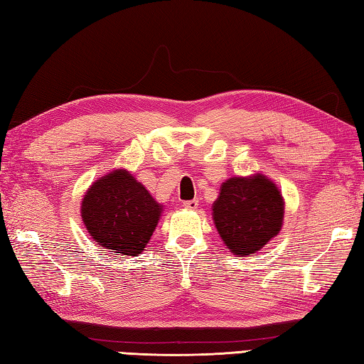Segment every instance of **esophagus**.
I'll return each mask as SVG.
<instances>
[{"label":"esophagus","instance_id":"1","mask_svg":"<svg viewBox=\"0 0 364 364\" xmlns=\"http://www.w3.org/2000/svg\"><path fill=\"white\" fill-rule=\"evenodd\" d=\"M183 206L186 208V210H197L198 208V200H188V202H184Z\"/></svg>","mask_w":364,"mask_h":364}]
</instances>
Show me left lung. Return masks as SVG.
<instances>
[{
  "label": "left lung",
  "mask_w": 364,
  "mask_h": 364,
  "mask_svg": "<svg viewBox=\"0 0 364 364\" xmlns=\"http://www.w3.org/2000/svg\"><path fill=\"white\" fill-rule=\"evenodd\" d=\"M284 203L280 191L262 175L235 176L222 184L213 218L222 241L239 257L257 253L278 235Z\"/></svg>",
  "instance_id": "left-lung-1"
}]
</instances>
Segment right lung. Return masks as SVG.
Instances as JSON below:
<instances>
[{
  "instance_id": "1",
  "label": "right lung",
  "mask_w": 364,
  "mask_h": 364,
  "mask_svg": "<svg viewBox=\"0 0 364 364\" xmlns=\"http://www.w3.org/2000/svg\"><path fill=\"white\" fill-rule=\"evenodd\" d=\"M162 206L127 170L100 178L84 196L81 218L89 235L114 255H141Z\"/></svg>"
}]
</instances>
